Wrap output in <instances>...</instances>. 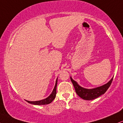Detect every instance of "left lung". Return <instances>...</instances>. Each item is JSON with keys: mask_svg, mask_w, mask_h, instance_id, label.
I'll list each match as a JSON object with an SVG mask.
<instances>
[{"mask_svg": "<svg viewBox=\"0 0 123 123\" xmlns=\"http://www.w3.org/2000/svg\"><path fill=\"white\" fill-rule=\"evenodd\" d=\"M113 79V77L111 79L108 83H106L104 85L99 86V87H95L94 88H86L81 87L79 85L78 83L73 80L72 77H70V80L72 82L76 92L80 98L84 100H92L94 99L98 98L99 96L105 94L109 87L111 86L112 80Z\"/></svg>", "mask_w": 123, "mask_h": 123, "instance_id": "8db88e82", "label": "left lung"}]
</instances>
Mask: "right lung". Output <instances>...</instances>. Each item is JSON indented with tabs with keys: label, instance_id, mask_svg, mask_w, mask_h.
Here are the masks:
<instances>
[{
	"label": "right lung",
	"instance_id": "1",
	"mask_svg": "<svg viewBox=\"0 0 123 123\" xmlns=\"http://www.w3.org/2000/svg\"><path fill=\"white\" fill-rule=\"evenodd\" d=\"M57 80H58V77L56 80L55 81V84L53 92H51V94H50L47 98L43 99L40 100V101H26V102H28V103L31 104H33V105H47V104H50L52 101L56 97V94H57Z\"/></svg>",
	"mask_w": 123,
	"mask_h": 123
}]
</instances>
